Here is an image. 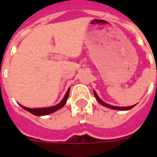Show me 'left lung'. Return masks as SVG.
Masks as SVG:
<instances>
[{"mask_svg": "<svg viewBox=\"0 0 157 157\" xmlns=\"http://www.w3.org/2000/svg\"><path fill=\"white\" fill-rule=\"evenodd\" d=\"M94 96H95L96 99L98 100V102L99 103H101V104L104 106V107H107V108H109V109H114V110L126 111V110H129V109H133V108L135 106V105H133V106H129V107H118V106H113V105H110V104H108V103H106V102H103L102 100H101L95 91H94Z\"/></svg>", "mask_w": 157, "mask_h": 157, "instance_id": "1", "label": "left lung"}]
</instances>
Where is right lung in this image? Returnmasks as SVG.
<instances>
[{
  "instance_id": "1",
  "label": "right lung",
  "mask_w": 157,
  "mask_h": 157,
  "mask_svg": "<svg viewBox=\"0 0 157 157\" xmlns=\"http://www.w3.org/2000/svg\"><path fill=\"white\" fill-rule=\"evenodd\" d=\"M69 93H70V88L67 90V92L65 93V97L63 98L61 101L59 103L56 104L55 106H52V107H48V108H40V109H30V108H27V107H24L20 104V106L22 107V109H24L25 110H27L28 112L31 113L32 114L36 116H44L48 115V114H50L52 113H55V111H57L59 109H60L61 108H63L65 104L66 103V101L69 98Z\"/></svg>"
}]
</instances>
